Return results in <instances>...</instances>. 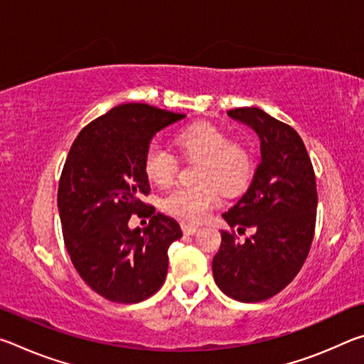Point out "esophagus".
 <instances>
[{
  "label": "esophagus",
  "instance_id": "obj_1",
  "mask_svg": "<svg viewBox=\"0 0 364 364\" xmlns=\"http://www.w3.org/2000/svg\"><path fill=\"white\" fill-rule=\"evenodd\" d=\"M181 230H183V232H184V234H189V236H193V234H196V232H197V230H199V228H197V226H193V225H186V223H183V225H181Z\"/></svg>",
  "mask_w": 364,
  "mask_h": 364
}]
</instances>
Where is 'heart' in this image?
Here are the masks:
<instances>
[{
    "label": "heart",
    "mask_w": 364,
    "mask_h": 364,
    "mask_svg": "<svg viewBox=\"0 0 364 364\" xmlns=\"http://www.w3.org/2000/svg\"><path fill=\"white\" fill-rule=\"evenodd\" d=\"M176 149L186 160L199 162L194 186H183L164 197L162 210L184 223H200L220 205L221 191L234 194L244 188L252 171L250 149L241 141L228 139L221 128L196 123L175 136ZM144 175L157 188H168L176 176V160L157 144L144 156Z\"/></svg>",
    "instance_id": "1"
}]
</instances>
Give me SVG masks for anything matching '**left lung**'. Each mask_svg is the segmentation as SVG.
Listing matches in <instances>:
<instances>
[{"label": "left lung", "instance_id": "8db88e82", "mask_svg": "<svg viewBox=\"0 0 364 364\" xmlns=\"http://www.w3.org/2000/svg\"><path fill=\"white\" fill-rule=\"evenodd\" d=\"M260 138V162L245 194L223 213L213 279L234 300L262 301L281 292L308 257L316 225V178L310 156L292 127L257 107L228 110ZM255 234L239 243L233 232Z\"/></svg>", "mask_w": 364, "mask_h": 364}]
</instances>
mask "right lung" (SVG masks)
I'll use <instances>...</instances> for the list:
<instances>
[{
  "label": "right lung",
  "mask_w": 364,
  "mask_h": 364,
  "mask_svg": "<svg viewBox=\"0 0 364 364\" xmlns=\"http://www.w3.org/2000/svg\"><path fill=\"white\" fill-rule=\"evenodd\" d=\"M184 114L147 104H122L88 123L69 151L58 191L67 252L82 279L117 304H138L162 287L170 244L183 236L176 220L144 204V156L154 134ZM149 214L143 232L127 228Z\"/></svg>",
  "instance_id": "add662e5"
}]
</instances>
